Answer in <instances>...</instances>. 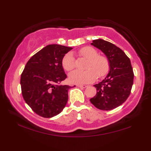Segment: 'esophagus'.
Instances as JSON below:
<instances>
[{
	"instance_id": "1",
	"label": "esophagus",
	"mask_w": 151,
	"mask_h": 151,
	"mask_svg": "<svg viewBox=\"0 0 151 151\" xmlns=\"http://www.w3.org/2000/svg\"><path fill=\"white\" fill-rule=\"evenodd\" d=\"M77 86H78V87H80V88H85L87 87V85H78Z\"/></svg>"
}]
</instances>
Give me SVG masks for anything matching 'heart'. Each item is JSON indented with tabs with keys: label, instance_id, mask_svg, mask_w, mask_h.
Masks as SVG:
<instances>
[{
	"label": "heart",
	"instance_id": "obj_1",
	"mask_svg": "<svg viewBox=\"0 0 151 151\" xmlns=\"http://www.w3.org/2000/svg\"><path fill=\"white\" fill-rule=\"evenodd\" d=\"M79 53L89 60L86 66L88 70L85 71L75 70L70 73L68 75V79L71 83L85 85L95 81L97 76L101 78L108 73L110 67L109 60L105 57L99 56L98 51L95 48L85 47L81 48ZM62 64L63 68L67 71H70L75 68V58L72 53L68 52L64 57Z\"/></svg>",
	"mask_w": 151,
	"mask_h": 151
}]
</instances>
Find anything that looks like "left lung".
<instances>
[{"instance_id":"left-lung-1","label":"left lung","mask_w":151,"mask_h":151,"mask_svg":"<svg viewBox=\"0 0 151 151\" xmlns=\"http://www.w3.org/2000/svg\"><path fill=\"white\" fill-rule=\"evenodd\" d=\"M91 45L105 55L110 69L106 77L94 85L96 94L90 101L97 109L110 111L124 103L131 93L134 79L131 60L121 48L103 39L94 40Z\"/></svg>"}]
</instances>
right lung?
I'll use <instances>...</instances> for the list:
<instances>
[{
	"instance_id": "obj_1",
	"label": "right lung",
	"mask_w": 151,
	"mask_h": 151,
	"mask_svg": "<svg viewBox=\"0 0 151 151\" xmlns=\"http://www.w3.org/2000/svg\"><path fill=\"white\" fill-rule=\"evenodd\" d=\"M72 47L48 45L30 58L20 77L24 100L35 113L51 118L62 112L71 86L60 85L66 75L62 61Z\"/></svg>"
}]
</instances>
